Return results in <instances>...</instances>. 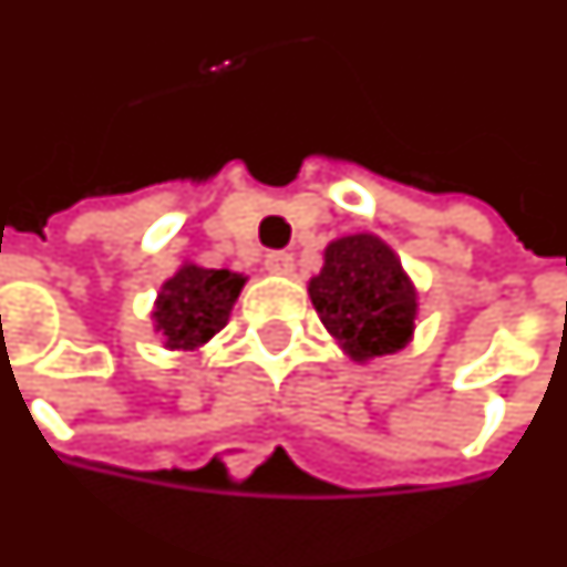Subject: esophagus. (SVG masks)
<instances>
[{
	"mask_svg": "<svg viewBox=\"0 0 567 567\" xmlns=\"http://www.w3.org/2000/svg\"><path fill=\"white\" fill-rule=\"evenodd\" d=\"M264 264H267V270H270V272H291V270H295V257L288 255V251H270Z\"/></svg>",
	"mask_w": 567,
	"mask_h": 567,
	"instance_id": "obj_1",
	"label": "esophagus"
}]
</instances>
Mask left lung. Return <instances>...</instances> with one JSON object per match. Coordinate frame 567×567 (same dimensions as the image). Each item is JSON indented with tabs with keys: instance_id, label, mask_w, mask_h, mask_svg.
Masks as SVG:
<instances>
[{
	"instance_id": "left-lung-1",
	"label": "left lung",
	"mask_w": 567,
	"mask_h": 567,
	"mask_svg": "<svg viewBox=\"0 0 567 567\" xmlns=\"http://www.w3.org/2000/svg\"><path fill=\"white\" fill-rule=\"evenodd\" d=\"M312 307L352 359L402 350L414 328L417 295L378 236H347L324 248L310 282Z\"/></svg>"
}]
</instances>
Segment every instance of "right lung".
<instances>
[{
  "label": "right lung",
  "mask_w": 567,
  "mask_h": 567,
  "mask_svg": "<svg viewBox=\"0 0 567 567\" xmlns=\"http://www.w3.org/2000/svg\"><path fill=\"white\" fill-rule=\"evenodd\" d=\"M245 276L229 270L184 267L162 285L156 300V328L165 334V347L193 350L227 324L229 310L243 291Z\"/></svg>",
  "instance_id": "obj_1"
}]
</instances>
